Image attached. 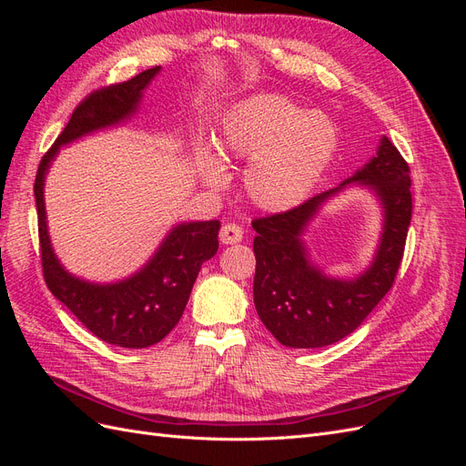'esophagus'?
Wrapping results in <instances>:
<instances>
[{
  "label": "esophagus",
  "mask_w": 466,
  "mask_h": 466,
  "mask_svg": "<svg viewBox=\"0 0 466 466\" xmlns=\"http://www.w3.org/2000/svg\"><path fill=\"white\" fill-rule=\"evenodd\" d=\"M241 238H243V229L238 228L237 223H225L219 231V241L223 245H237L241 243Z\"/></svg>",
  "instance_id": "esophagus-1"
}]
</instances>
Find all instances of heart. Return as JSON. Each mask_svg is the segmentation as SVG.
<instances>
[{"instance_id": "b5f03b06", "label": "heart", "mask_w": 466, "mask_h": 466, "mask_svg": "<svg viewBox=\"0 0 466 466\" xmlns=\"http://www.w3.org/2000/svg\"><path fill=\"white\" fill-rule=\"evenodd\" d=\"M219 149L245 159V192L258 209L284 214L301 206L315 192L334 159L338 132L329 116L276 93L252 95L238 101L225 116ZM200 175L219 188L228 180L216 155H206Z\"/></svg>"}]
</instances>
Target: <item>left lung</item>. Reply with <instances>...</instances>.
I'll return each instance as SVG.
<instances>
[{
    "label": "left lung",
    "instance_id": "left-lung-1",
    "mask_svg": "<svg viewBox=\"0 0 466 466\" xmlns=\"http://www.w3.org/2000/svg\"><path fill=\"white\" fill-rule=\"evenodd\" d=\"M351 186L370 189L384 216L376 255L354 279H332L310 260L302 237L321 206ZM412 218L410 168L387 136L373 157L340 187L284 214L252 221L255 307L264 327L288 348H322L342 340L385 298L402 260Z\"/></svg>",
    "mask_w": 466,
    "mask_h": 466
}]
</instances>
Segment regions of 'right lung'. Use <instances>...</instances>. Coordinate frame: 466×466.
I'll list each match as a JSON object with an SVG mask.
<instances>
[{"instance_id":"add662e5","label":"right lung","mask_w":466,"mask_h":466,"mask_svg":"<svg viewBox=\"0 0 466 466\" xmlns=\"http://www.w3.org/2000/svg\"><path fill=\"white\" fill-rule=\"evenodd\" d=\"M159 72L161 66H155L130 81L91 93L42 157L35 178L40 258L48 289L96 338L122 348L153 346L177 327L202 264L218 252L219 221L177 223L137 272L110 284H96L67 272L54 252L46 221L45 180L60 147L130 120L142 105L144 91Z\"/></svg>"}]
</instances>
